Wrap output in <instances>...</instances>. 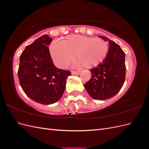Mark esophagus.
<instances>
[{
	"mask_svg": "<svg viewBox=\"0 0 149 149\" xmlns=\"http://www.w3.org/2000/svg\"><path fill=\"white\" fill-rule=\"evenodd\" d=\"M71 73H72V74H73V75H79V73H80V72H79V71H71Z\"/></svg>",
	"mask_w": 149,
	"mask_h": 149,
	"instance_id": "34e87169",
	"label": "esophagus"
}]
</instances>
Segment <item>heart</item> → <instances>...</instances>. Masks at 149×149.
<instances>
[{"label": "heart", "instance_id": "b5f03b06", "mask_svg": "<svg viewBox=\"0 0 149 149\" xmlns=\"http://www.w3.org/2000/svg\"><path fill=\"white\" fill-rule=\"evenodd\" d=\"M108 50L109 47L104 40L81 35H68L60 45L54 42L49 47L53 60L61 68L68 66L74 55L78 60L74 64L76 67L97 66L106 59Z\"/></svg>", "mask_w": 149, "mask_h": 149}]
</instances>
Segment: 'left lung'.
I'll use <instances>...</instances> for the list:
<instances>
[{
	"instance_id": "obj_1",
	"label": "left lung",
	"mask_w": 149,
	"mask_h": 149,
	"mask_svg": "<svg viewBox=\"0 0 149 149\" xmlns=\"http://www.w3.org/2000/svg\"><path fill=\"white\" fill-rule=\"evenodd\" d=\"M99 37L109 41V50L102 63L90 70L91 78L84 86L92 98L104 100L114 96L123 87L126 68L125 53L119 45L106 37Z\"/></svg>"
}]
</instances>
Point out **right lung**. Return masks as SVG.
Returning a JSON list of instances; mask_svg holds the SVG:
<instances>
[{
    "label": "right lung",
    "instance_id": "1",
    "mask_svg": "<svg viewBox=\"0 0 149 149\" xmlns=\"http://www.w3.org/2000/svg\"><path fill=\"white\" fill-rule=\"evenodd\" d=\"M52 38L44 35L26 46L20 56L18 77L26 95L42 104H50L61 97L71 72L53 65L48 45Z\"/></svg>",
    "mask_w": 149,
    "mask_h": 149
}]
</instances>
